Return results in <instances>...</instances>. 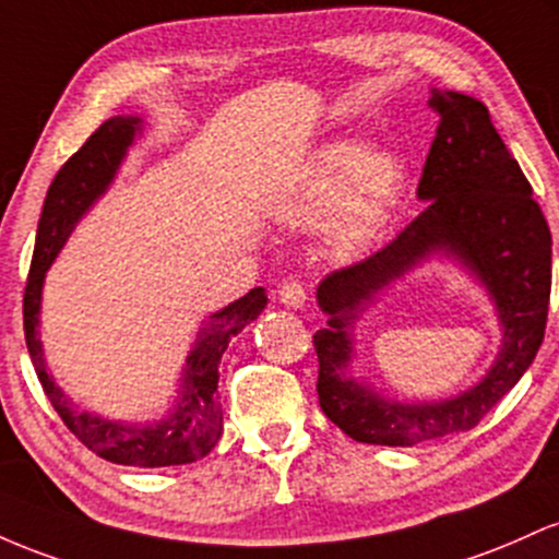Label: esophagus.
<instances>
[{
	"label": "esophagus",
	"mask_w": 559,
	"mask_h": 559,
	"mask_svg": "<svg viewBox=\"0 0 559 559\" xmlns=\"http://www.w3.org/2000/svg\"><path fill=\"white\" fill-rule=\"evenodd\" d=\"M280 300L285 306H290V309H304L309 296H306V287L298 280H290L280 287Z\"/></svg>",
	"instance_id": "1"
}]
</instances>
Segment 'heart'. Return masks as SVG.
I'll use <instances>...</instances> for the list:
<instances>
[{
	"instance_id": "b5f03b06",
	"label": "heart",
	"mask_w": 559,
	"mask_h": 559,
	"mask_svg": "<svg viewBox=\"0 0 559 559\" xmlns=\"http://www.w3.org/2000/svg\"><path fill=\"white\" fill-rule=\"evenodd\" d=\"M406 185L396 150L367 147L361 136H341L311 155L280 203V218L296 229L328 224L337 259H356L380 240Z\"/></svg>"
}]
</instances>
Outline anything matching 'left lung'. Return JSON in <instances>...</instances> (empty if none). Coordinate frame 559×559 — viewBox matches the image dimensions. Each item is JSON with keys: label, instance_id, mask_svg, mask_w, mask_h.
<instances>
[{"label": "left lung", "instance_id": "left-lung-1", "mask_svg": "<svg viewBox=\"0 0 559 559\" xmlns=\"http://www.w3.org/2000/svg\"><path fill=\"white\" fill-rule=\"evenodd\" d=\"M438 112L417 198L425 211L385 248L319 282V406L346 436L378 447H417L465 432L518 385L536 359L547 328L551 235L528 179L493 129L488 108L469 94L430 90ZM430 258H449L487 290L498 311L502 346L475 386L449 400H388L349 372L353 328L382 292Z\"/></svg>", "mask_w": 559, "mask_h": 559}]
</instances>
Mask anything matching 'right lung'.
<instances>
[{"mask_svg":"<svg viewBox=\"0 0 559 559\" xmlns=\"http://www.w3.org/2000/svg\"><path fill=\"white\" fill-rule=\"evenodd\" d=\"M142 131L144 121L140 116H112L94 131L49 185L39 229H36L26 298H23V328H26L31 361H34L49 404L86 449L116 465L171 467L203 460L222 438V406L216 399L218 364L231 337L266 309L269 298L263 287H253L235 304L224 306L205 319L195 343L190 346V354L181 364L174 404L168 406L166 415L147 419V423H127V419H110L97 412L81 409L49 374L39 337L41 290L49 266L58 259L76 224L108 192L123 158L129 155V147Z\"/></svg>","mask_w":559,"mask_h":559,"instance_id":"right-lung-1","label":"right lung"}]
</instances>
